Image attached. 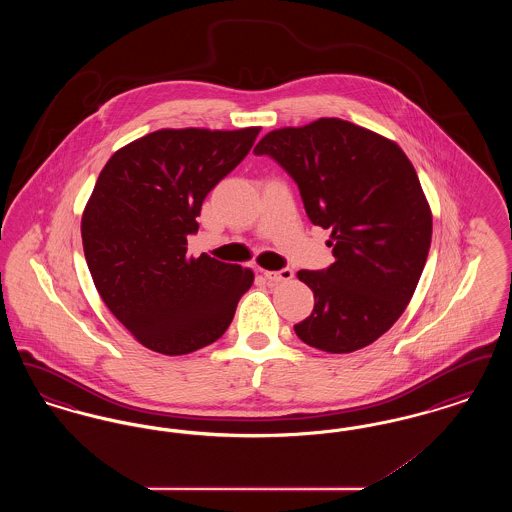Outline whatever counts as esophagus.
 Instances as JSON below:
<instances>
[{
  "mask_svg": "<svg viewBox=\"0 0 512 512\" xmlns=\"http://www.w3.org/2000/svg\"><path fill=\"white\" fill-rule=\"evenodd\" d=\"M265 278L270 284H280V282H290L293 278L292 268H282V270H265Z\"/></svg>",
  "mask_w": 512,
  "mask_h": 512,
  "instance_id": "obj_1",
  "label": "esophagus"
}]
</instances>
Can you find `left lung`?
<instances>
[{"instance_id":"left-lung-1","label":"left lung","mask_w":512,"mask_h":512,"mask_svg":"<svg viewBox=\"0 0 512 512\" xmlns=\"http://www.w3.org/2000/svg\"><path fill=\"white\" fill-rule=\"evenodd\" d=\"M253 153L288 172L309 220L332 230L336 261L297 272L315 293L297 338L328 353L378 340L409 305L432 242L413 163L395 142L341 119L272 130Z\"/></svg>"}]
</instances>
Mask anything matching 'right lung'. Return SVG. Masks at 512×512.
Returning <instances> with one entry per match:
<instances>
[{"instance_id": "right-lung-1", "label": "right lung", "mask_w": 512, "mask_h": 512, "mask_svg": "<svg viewBox=\"0 0 512 512\" xmlns=\"http://www.w3.org/2000/svg\"><path fill=\"white\" fill-rule=\"evenodd\" d=\"M259 132L157 130L99 174L82 215L84 257L103 303L147 349L186 355L211 345L251 288L249 268L186 253L203 199Z\"/></svg>"}]
</instances>
